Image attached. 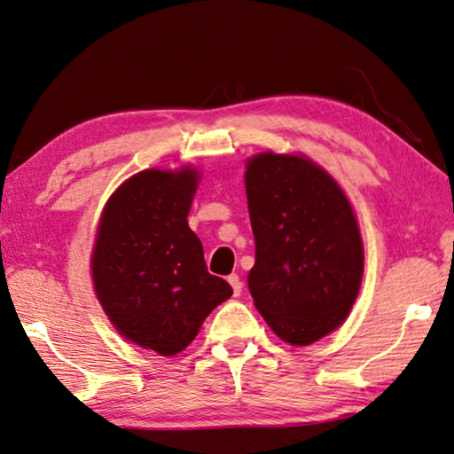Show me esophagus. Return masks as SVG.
<instances>
[{
	"mask_svg": "<svg viewBox=\"0 0 454 454\" xmlns=\"http://www.w3.org/2000/svg\"><path fill=\"white\" fill-rule=\"evenodd\" d=\"M229 284H231V288H233V294L235 295H240V292H243V282H240V278L237 274H231L229 276Z\"/></svg>",
	"mask_w": 454,
	"mask_h": 454,
	"instance_id": "1",
	"label": "esophagus"
}]
</instances>
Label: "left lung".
Masks as SVG:
<instances>
[{"mask_svg": "<svg viewBox=\"0 0 454 454\" xmlns=\"http://www.w3.org/2000/svg\"><path fill=\"white\" fill-rule=\"evenodd\" d=\"M254 266L247 276L256 309L286 343L309 345L353 308L364 253L345 193L301 156L264 153L248 160Z\"/></svg>", "mask_w": 454, "mask_h": 454, "instance_id": "8db88e82", "label": "left lung"}]
</instances>
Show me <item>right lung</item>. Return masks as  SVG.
<instances>
[{
    "label": "right lung",
    "mask_w": 454,
    "mask_h": 454,
    "mask_svg": "<svg viewBox=\"0 0 454 454\" xmlns=\"http://www.w3.org/2000/svg\"><path fill=\"white\" fill-rule=\"evenodd\" d=\"M198 174L145 170L109 198L91 256L96 294L117 331L170 356L186 348L203 319L233 288L207 272L188 227Z\"/></svg>",
    "instance_id": "add662e5"
}]
</instances>
